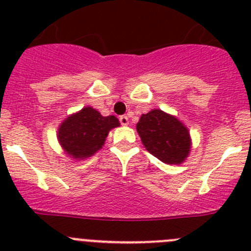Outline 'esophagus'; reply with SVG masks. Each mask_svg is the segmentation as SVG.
Returning <instances> with one entry per match:
<instances>
[{
    "label": "esophagus",
    "mask_w": 251,
    "mask_h": 251,
    "mask_svg": "<svg viewBox=\"0 0 251 251\" xmlns=\"http://www.w3.org/2000/svg\"><path fill=\"white\" fill-rule=\"evenodd\" d=\"M119 120H120V124L123 126H126L128 124V118L126 115H121L120 118H119Z\"/></svg>",
    "instance_id": "esophagus-1"
}]
</instances>
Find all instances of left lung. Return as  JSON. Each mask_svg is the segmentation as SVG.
Wrapping results in <instances>:
<instances>
[{"instance_id":"1","label":"left lung","mask_w":251,"mask_h":251,"mask_svg":"<svg viewBox=\"0 0 251 251\" xmlns=\"http://www.w3.org/2000/svg\"><path fill=\"white\" fill-rule=\"evenodd\" d=\"M137 132L147 151L163 163L181 164L191 149L186 126L163 110L143 114L137 124Z\"/></svg>"}]
</instances>
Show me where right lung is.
<instances>
[{
	"instance_id": "1",
	"label": "right lung",
	"mask_w": 251,
	"mask_h": 251,
	"mask_svg": "<svg viewBox=\"0 0 251 251\" xmlns=\"http://www.w3.org/2000/svg\"><path fill=\"white\" fill-rule=\"evenodd\" d=\"M120 125L115 116H102L91 107L69 116L58 130V140L72 158L91 156L104 144L108 132Z\"/></svg>"
}]
</instances>
